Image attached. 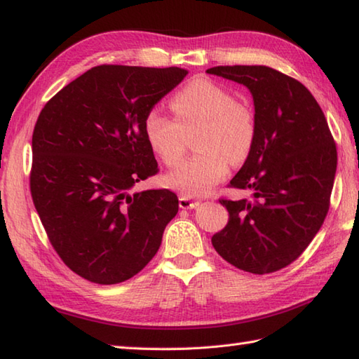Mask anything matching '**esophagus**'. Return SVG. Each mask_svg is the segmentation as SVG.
Segmentation results:
<instances>
[{"mask_svg": "<svg viewBox=\"0 0 359 359\" xmlns=\"http://www.w3.org/2000/svg\"><path fill=\"white\" fill-rule=\"evenodd\" d=\"M179 207L182 210H193L199 207V201L193 199V197L189 196H180L179 197Z\"/></svg>", "mask_w": 359, "mask_h": 359, "instance_id": "obj_1", "label": "esophagus"}]
</instances>
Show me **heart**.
<instances>
[{
    "label": "heart",
    "mask_w": 359,
    "mask_h": 359,
    "mask_svg": "<svg viewBox=\"0 0 359 359\" xmlns=\"http://www.w3.org/2000/svg\"><path fill=\"white\" fill-rule=\"evenodd\" d=\"M171 108L175 118L157 108L148 111L144 137L166 166H175L184 157V133L199 126L194 137L199 154L166 174L163 182L187 196L207 194L226 177L230 163H242L248 157L256 137L255 114L208 79H196L177 90Z\"/></svg>",
    "instance_id": "heart-1"
}]
</instances>
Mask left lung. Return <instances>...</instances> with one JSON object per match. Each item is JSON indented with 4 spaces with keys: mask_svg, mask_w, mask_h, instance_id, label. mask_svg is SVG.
Listing matches in <instances>:
<instances>
[{
    "mask_svg": "<svg viewBox=\"0 0 359 359\" xmlns=\"http://www.w3.org/2000/svg\"><path fill=\"white\" fill-rule=\"evenodd\" d=\"M208 74L253 95V148L230 185L253 201H225L228 224L212 236L226 262L255 274L296 261L329 211L338 154L321 106L297 80L266 66H216Z\"/></svg>",
    "mask_w": 359,
    "mask_h": 359,
    "instance_id": "8db88e82",
    "label": "left lung"
}]
</instances>
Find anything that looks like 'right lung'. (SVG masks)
<instances>
[{
  "label": "right lung",
  "mask_w": 359,
  "mask_h": 359,
  "mask_svg": "<svg viewBox=\"0 0 359 359\" xmlns=\"http://www.w3.org/2000/svg\"><path fill=\"white\" fill-rule=\"evenodd\" d=\"M187 74L95 66L38 116L30 193L52 247L79 276L118 284L156 256L179 199L170 189H131L157 172L144 116Z\"/></svg>",
  "instance_id": "add662e5"
}]
</instances>
